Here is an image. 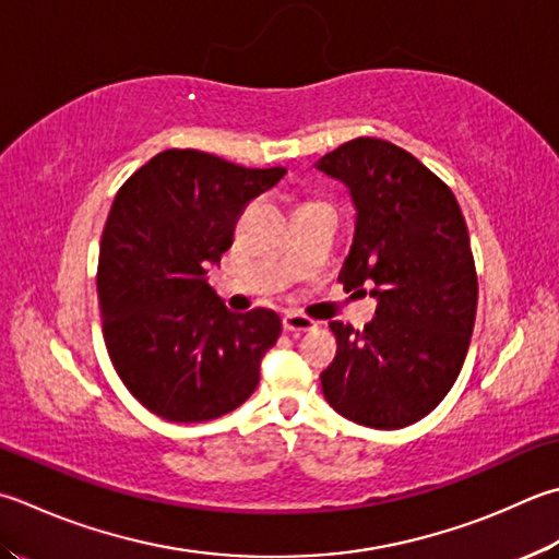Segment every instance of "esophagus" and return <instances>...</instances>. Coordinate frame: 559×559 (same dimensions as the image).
Segmentation results:
<instances>
[{
  "label": "esophagus",
  "mask_w": 559,
  "mask_h": 559,
  "mask_svg": "<svg viewBox=\"0 0 559 559\" xmlns=\"http://www.w3.org/2000/svg\"><path fill=\"white\" fill-rule=\"evenodd\" d=\"M282 323H284V331L294 333V335H301V333H307V331H313V329H316V321L309 319V316L299 313V311L284 313V321H282Z\"/></svg>",
  "instance_id": "obj_1"
}]
</instances>
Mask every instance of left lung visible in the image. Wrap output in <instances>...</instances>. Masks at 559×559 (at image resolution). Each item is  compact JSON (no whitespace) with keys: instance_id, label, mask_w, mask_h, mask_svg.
<instances>
[{"instance_id":"obj_1","label":"left lung","mask_w":559,"mask_h":559,"mask_svg":"<svg viewBox=\"0 0 559 559\" xmlns=\"http://www.w3.org/2000/svg\"><path fill=\"white\" fill-rule=\"evenodd\" d=\"M316 167L350 189L357 212L338 282L377 299L362 331L331 323L338 353L321 372L323 396L360 426H411L455 384L475 329L465 216L438 175L389 141H347Z\"/></svg>"}]
</instances>
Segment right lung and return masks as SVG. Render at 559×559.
Listing matches in <instances>:
<instances>
[{"label": "right lung", "mask_w": 559, "mask_h": 559, "mask_svg": "<svg viewBox=\"0 0 559 559\" xmlns=\"http://www.w3.org/2000/svg\"><path fill=\"white\" fill-rule=\"evenodd\" d=\"M284 173L173 148L116 194L97 270L104 343L126 389L155 416L199 424L255 392L260 360L282 333L280 316L226 309L206 270L234 243L250 199Z\"/></svg>", "instance_id": "right-lung-1"}]
</instances>
